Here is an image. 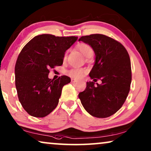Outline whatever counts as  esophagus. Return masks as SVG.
I'll use <instances>...</instances> for the list:
<instances>
[{"label":"esophagus","instance_id":"obj_1","mask_svg":"<svg viewBox=\"0 0 151 151\" xmlns=\"http://www.w3.org/2000/svg\"><path fill=\"white\" fill-rule=\"evenodd\" d=\"M71 82H73V83H75V82H78V80H76V79H73V78H71Z\"/></svg>","mask_w":151,"mask_h":151}]
</instances>
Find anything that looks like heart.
<instances>
[{"instance_id":"obj_1","label":"heart","mask_w":151,"mask_h":151,"mask_svg":"<svg viewBox=\"0 0 151 151\" xmlns=\"http://www.w3.org/2000/svg\"><path fill=\"white\" fill-rule=\"evenodd\" d=\"M77 48L80 52L82 53L84 56L86 58L93 57L94 54V50L91 46L86 43H80L77 45ZM86 69L84 68H71L66 71L69 77L75 79H80L83 77L84 74L86 73Z\"/></svg>"}]
</instances>
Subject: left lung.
I'll use <instances>...</instances> for the list:
<instances>
[{
	"instance_id": "1",
	"label": "left lung",
	"mask_w": 151,
	"mask_h": 151,
	"mask_svg": "<svg viewBox=\"0 0 151 151\" xmlns=\"http://www.w3.org/2000/svg\"><path fill=\"white\" fill-rule=\"evenodd\" d=\"M79 41L93 49L96 62L89 73L94 85L86 82V87L78 97L85 110L92 116L105 118L115 114L122 106L129 94L132 79L129 53L118 41L103 34L82 36Z\"/></svg>"
}]
</instances>
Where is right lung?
Instances as JSON below:
<instances>
[{
    "label": "right lung",
    "instance_id": "obj_1",
    "mask_svg": "<svg viewBox=\"0 0 151 151\" xmlns=\"http://www.w3.org/2000/svg\"><path fill=\"white\" fill-rule=\"evenodd\" d=\"M77 39L42 34L22 48L15 65V84L18 100L28 114L44 117L57 106L63 87L71 79L67 76L49 79V69L63 65L65 51Z\"/></svg>",
    "mask_w": 151,
    "mask_h": 151
}]
</instances>
